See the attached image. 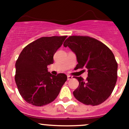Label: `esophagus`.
<instances>
[{
    "mask_svg": "<svg viewBox=\"0 0 129 129\" xmlns=\"http://www.w3.org/2000/svg\"><path fill=\"white\" fill-rule=\"evenodd\" d=\"M72 76H70V75H68L67 76V80H72Z\"/></svg>",
    "mask_w": 129,
    "mask_h": 129,
    "instance_id": "obj_1",
    "label": "esophagus"
}]
</instances>
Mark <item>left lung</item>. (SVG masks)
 Returning <instances> with one entry per match:
<instances>
[{
  "instance_id": "obj_1",
  "label": "left lung",
  "mask_w": 129,
  "mask_h": 129,
  "mask_svg": "<svg viewBox=\"0 0 129 129\" xmlns=\"http://www.w3.org/2000/svg\"><path fill=\"white\" fill-rule=\"evenodd\" d=\"M63 46L75 53L78 62L76 69L88 70L86 80L73 76L79 81L74 97L87 105L101 104L110 97L117 81V63L113 52L102 42L88 36H70Z\"/></svg>"
}]
</instances>
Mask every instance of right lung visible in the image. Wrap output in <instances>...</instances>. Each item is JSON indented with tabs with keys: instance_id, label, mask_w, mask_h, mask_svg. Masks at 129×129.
<instances>
[{
	"instance_id": "add662e5",
	"label": "right lung",
	"mask_w": 129,
	"mask_h": 129,
	"mask_svg": "<svg viewBox=\"0 0 129 129\" xmlns=\"http://www.w3.org/2000/svg\"><path fill=\"white\" fill-rule=\"evenodd\" d=\"M66 36L43 37L22 49L16 62L15 80L18 91L26 102L37 107L53 102L67 80L64 73L53 75L47 66Z\"/></svg>"
}]
</instances>
